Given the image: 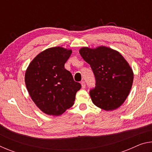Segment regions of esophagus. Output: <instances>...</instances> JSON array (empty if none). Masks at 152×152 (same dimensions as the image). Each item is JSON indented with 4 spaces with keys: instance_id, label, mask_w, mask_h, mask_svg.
Segmentation results:
<instances>
[{
    "instance_id": "34e87169",
    "label": "esophagus",
    "mask_w": 152,
    "mask_h": 152,
    "mask_svg": "<svg viewBox=\"0 0 152 152\" xmlns=\"http://www.w3.org/2000/svg\"><path fill=\"white\" fill-rule=\"evenodd\" d=\"M81 85H82V88H84L86 87V83L84 81H82L81 82Z\"/></svg>"
}]
</instances>
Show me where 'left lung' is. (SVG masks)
I'll list each match as a JSON object with an SVG mask.
<instances>
[{
  "mask_svg": "<svg viewBox=\"0 0 152 152\" xmlns=\"http://www.w3.org/2000/svg\"><path fill=\"white\" fill-rule=\"evenodd\" d=\"M79 52L90 64L96 78V87L90 91L92 102L107 111L121 106L133 81L132 68L123 56L106 46L83 47Z\"/></svg>",
  "mask_w": 152,
  "mask_h": 152,
  "instance_id": "obj_1",
  "label": "left lung"
}]
</instances>
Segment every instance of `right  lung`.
Masks as SVG:
<instances>
[{
	"label": "right lung",
	"mask_w": 152,
	"mask_h": 152,
	"mask_svg": "<svg viewBox=\"0 0 152 152\" xmlns=\"http://www.w3.org/2000/svg\"><path fill=\"white\" fill-rule=\"evenodd\" d=\"M72 52L60 46L46 49L31 61L25 72L30 96L46 115H62L72 107L76 92L81 88V84L64 68Z\"/></svg>",
	"instance_id": "right-lung-1"
}]
</instances>
